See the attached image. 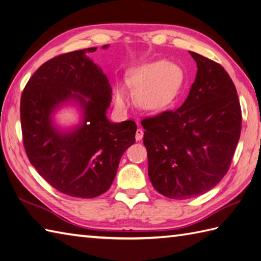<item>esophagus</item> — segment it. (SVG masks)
I'll use <instances>...</instances> for the list:
<instances>
[{"instance_id": "obj_1", "label": "esophagus", "mask_w": 261, "mask_h": 261, "mask_svg": "<svg viewBox=\"0 0 261 261\" xmlns=\"http://www.w3.org/2000/svg\"><path fill=\"white\" fill-rule=\"evenodd\" d=\"M143 136H144V132H143V129H141V128H138V129L136 130V135H135V138H136V141H137V142H139V141H141V139L143 138Z\"/></svg>"}]
</instances>
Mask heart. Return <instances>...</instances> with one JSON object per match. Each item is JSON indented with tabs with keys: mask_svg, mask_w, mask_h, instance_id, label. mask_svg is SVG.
<instances>
[{
	"mask_svg": "<svg viewBox=\"0 0 261 261\" xmlns=\"http://www.w3.org/2000/svg\"><path fill=\"white\" fill-rule=\"evenodd\" d=\"M184 74L179 65L171 62L158 61L134 69L128 77V84L136 91V101L144 110H160L166 106L178 93ZM117 109L126 110L129 95L119 85L114 92Z\"/></svg>",
	"mask_w": 261,
	"mask_h": 261,
	"instance_id": "obj_1",
	"label": "heart"
}]
</instances>
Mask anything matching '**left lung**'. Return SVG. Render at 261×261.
<instances>
[{
  "label": "left lung",
  "instance_id": "left-lung-1",
  "mask_svg": "<svg viewBox=\"0 0 261 261\" xmlns=\"http://www.w3.org/2000/svg\"><path fill=\"white\" fill-rule=\"evenodd\" d=\"M189 54L197 74L186 100L176 111L142 120L151 185L173 199L192 198L217 185L229 169L241 130L230 76L218 63Z\"/></svg>",
  "mask_w": 261,
  "mask_h": 261
}]
</instances>
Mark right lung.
<instances>
[{
  "label": "right lung",
  "instance_id": "add662e5",
  "mask_svg": "<svg viewBox=\"0 0 261 261\" xmlns=\"http://www.w3.org/2000/svg\"><path fill=\"white\" fill-rule=\"evenodd\" d=\"M96 49L74 50L44 63L21 97L23 144L31 164L50 186L79 198H94L109 190L137 129L133 120L112 123L107 118L112 87L86 55ZM69 102L80 107L82 122L62 131L53 115Z\"/></svg>",
  "mask_w": 261,
  "mask_h": 261
}]
</instances>
